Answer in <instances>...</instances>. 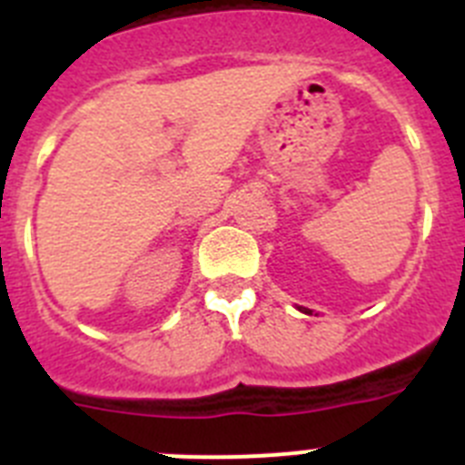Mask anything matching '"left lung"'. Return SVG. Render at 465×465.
<instances>
[{
  "label": "left lung",
  "mask_w": 465,
  "mask_h": 465,
  "mask_svg": "<svg viewBox=\"0 0 465 465\" xmlns=\"http://www.w3.org/2000/svg\"><path fill=\"white\" fill-rule=\"evenodd\" d=\"M305 314H312V312H310V310H305Z\"/></svg>",
  "instance_id": "1"
}]
</instances>
